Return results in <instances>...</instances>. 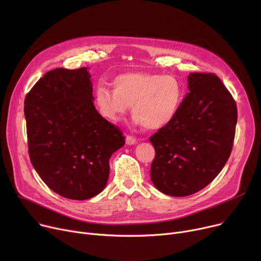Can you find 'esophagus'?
Segmentation results:
<instances>
[{
    "label": "esophagus",
    "instance_id": "34e87169",
    "mask_svg": "<svg viewBox=\"0 0 261 261\" xmlns=\"http://www.w3.org/2000/svg\"><path fill=\"white\" fill-rule=\"evenodd\" d=\"M136 139L135 138H133V136H131V135H127L126 136V144L127 145H134V144H136Z\"/></svg>",
    "mask_w": 261,
    "mask_h": 261
}]
</instances>
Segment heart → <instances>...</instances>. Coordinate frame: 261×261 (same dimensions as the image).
<instances>
[{"label": "heart", "instance_id": "b5f03b06", "mask_svg": "<svg viewBox=\"0 0 261 261\" xmlns=\"http://www.w3.org/2000/svg\"><path fill=\"white\" fill-rule=\"evenodd\" d=\"M113 89L99 85L95 105L107 119L117 121L132 106L134 120L150 130L165 127L179 113L185 97L183 82L174 75L129 72L113 79Z\"/></svg>", "mask_w": 261, "mask_h": 261}]
</instances>
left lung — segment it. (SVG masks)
Segmentation results:
<instances>
[{"instance_id":"obj_1","label":"left lung","mask_w":261,"mask_h":261,"mask_svg":"<svg viewBox=\"0 0 261 261\" xmlns=\"http://www.w3.org/2000/svg\"><path fill=\"white\" fill-rule=\"evenodd\" d=\"M189 93L169 125L150 136L155 149L151 181L172 197L207 186L227 162L235 139L237 106L218 76L190 73Z\"/></svg>"}]
</instances>
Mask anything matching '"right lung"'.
I'll list each match as a JSON object with an SVG mask.
<instances>
[{"label": "right lung", "mask_w": 261, "mask_h": 261, "mask_svg": "<svg viewBox=\"0 0 261 261\" xmlns=\"http://www.w3.org/2000/svg\"><path fill=\"white\" fill-rule=\"evenodd\" d=\"M87 67L55 68L27 93V144L34 168L55 193L87 200L103 190L109 160L125 145L119 128L93 103Z\"/></svg>", "instance_id": "right-lung-1"}]
</instances>
